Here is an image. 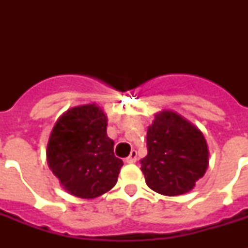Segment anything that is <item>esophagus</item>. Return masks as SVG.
<instances>
[{
  "label": "esophagus",
  "instance_id": "obj_1",
  "mask_svg": "<svg viewBox=\"0 0 248 248\" xmlns=\"http://www.w3.org/2000/svg\"><path fill=\"white\" fill-rule=\"evenodd\" d=\"M136 159H138V152L135 151V149H132L131 152H130V155H128L127 158L124 159L127 163H134L136 162Z\"/></svg>",
  "mask_w": 248,
  "mask_h": 248
}]
</instances>
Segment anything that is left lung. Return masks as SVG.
I'll use <instances>...</instances> for the list:
<instances>
[{
    "instance_id": "left-lung-1",
    "label": "left lung",
    "mask_w": 248,
    "mask_h": 248,
    "mask_svg": "<svg viewBox=\"0 0 248 248\" xmlns=\"http://www.w3.org/2000/svg\"><path fill=\"white\" fill-rule=\"evenodd\" d=\"M148 155L141 162L145 183L163 196L189 192L208 166V149L202 132L171 110L155 116L147 131Z\"/></svg>"
}]
</instances>
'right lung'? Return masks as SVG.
I'll use <instances>...</instances> for the list:
<instances>
[{"label": "right lung", "instance_id": "1", "mask_svg": "<svg viewBox=\"0 0 248 248\" xmlns=\"http://www.w3.org/2000/svg\"><path fill=\"white\" fill-rule=\"evenodd\" d=\"M46 155L48 167L64 189L86 200L110 190L124 165L107 135V117L95 104L76 107L60 117Z\"/></svg>", "mask_w": 248, "mask_h": 248}]
</instances>
